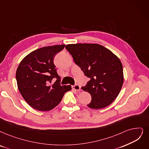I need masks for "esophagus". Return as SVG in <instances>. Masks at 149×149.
<instances>
[{"instance_id":"esophagus-1","label":"esophagus","mask_w":149,"mask_h":149,"mask_svg":"<svg viewBox=\"0 0 149 149\" xmlns=\"http://www.w3.org/2000/svg\"><path fill=\"white\" fill-rule=\"evenodd\" d=\"M72 88H73V89H74V90H75L76 91H80L81 87L78 84H75L74 86H72Z\"/></svg>"}]
</instances>
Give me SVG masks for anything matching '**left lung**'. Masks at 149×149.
<instances>
[{
    "instance_id": "obj_1",
    "label": "left lung",
    "mask_w": 149,
    "mask_h": 149,
    "mask_svg": "<svg viewBox=\"0 0 149 149\" xmlns=\"http://www.w3.org/2000/svg\"><path fill=\"white\" fill-rule=\"evenodd\" d=\"M65 48L76 64L90 78L82 89L92 97L87 106L98 109L111 104L120 93L123 83L122 64L114 54L98 44H70Z\"/></svg>"
}]
</instances>
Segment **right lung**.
I'll return each mask as SVG.
<instances>
[{
	"instance_id": "1",
	"label": "right lung",
	"mask_w": 149,
	"mask_h": 149,
	"mask_svg": "<svg viewBox=\"0 0 149 149\" xmlns=\"http://www.w3.org/2000/svg\"><path fill=\"white\" fill-rule=\"evenodd\" d=\"M65 45L43 47L31 52L20 62L16 73L19 91L33 108L47 111L57 106L71 86H61L54 57ZM56 81L51 83L53 78Z\"/></svg>"
}]
</instances>
